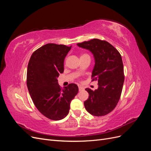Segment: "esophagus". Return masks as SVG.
<instances>
[{
    "mask_svg": "<svg viewBox=\"0 0 151 151\" xmlns=\"http://www.w3.org/2000/svg\"><path fill=\"white\" fill-rule=\"evenodd\" d=\"M83 89H84V88H83V87H82V86H79V91H83Z\"/></svg>",
    "mask_w": 151,
    "mask_h": 151,
    "instance_id": "obj_1",
    "label": "esophagus"
}]
</instances>
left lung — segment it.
<instances>
[{"mask_svg":"<svg viewBox=\"0 0 151 151\" xmlns=\"http://www.w3.org/2000/svg\"><path fill=\"white\" fill-rule=\"evenodd\" d=\"M77 45L93 55L94 65L91 77L93 81L97 80L98 84L94 91L86 89L89 98L84 102L85 108L92 115H106L116 107L122 94L125 77L121 55L110 43L99 39Z\"/></svg>","mask_w":151,"mask_h":151,"instance_id":"8db88e82","label":"left lung"}]
</instances>
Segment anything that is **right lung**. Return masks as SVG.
I'll list each match as a JSON object with an SVG mask.
<instances>
[{
  "mask_svg": "<svg viewBox=\"0 0 151 151\" xmlns=\"http://www.w3.org/2000/svg\"><path fill=\"white\" fill-rule=\"evenodd\" d=\"M72 46L48 43L32 54L27 70V87L35 106L53 120L65 118L79 91L76 84L61 89L58 77L63 72L64 59Z\"/></svg>",
  "mask_w": 151,
  "mask_h": 151,
  "instance_id": "obj_1",
  "label": "right lung"
}]
</instances>
